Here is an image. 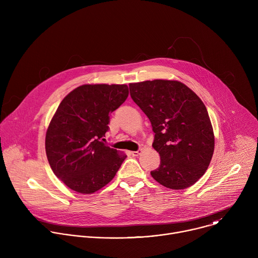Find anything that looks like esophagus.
Returning <instances> with one entry per match:
<instances>
[{
  "mask_svg": "<svg viewBox=\"0 0 258 258\" xmlns=\"http://www.w3.org/2000/svg\"><path fill=\"white\" fill-rule=\"evenodd\" d=\"M141 152H142V149H139L138 151H133V152H131V154H132L133 156H139V155L141 154Z\"/></svg>",
  "mask_w": 258,
  "mask_h": 258,
  "instance_id": "obj_1",
  "label": "esophagus"
}]
</instances>
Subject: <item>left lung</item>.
<instances>
[{
  "instance_id": "1",
  "label": "left lung",
  "mask_w": 258,
  "mask_h": 258,
  "mask_svg": "<svg viewBox=\"0 0 258 258\" xmlns=\"http://www.w3.org/2000/svg\"><path fill=\"white\" fill-rule=\"evenodd\" d=\"M131 97L149 118L160 165L151 171L162 186L182 190L205 173L214 151V135L201 99L177 81L130 84Z\"/></svg>"
}]
</instances>
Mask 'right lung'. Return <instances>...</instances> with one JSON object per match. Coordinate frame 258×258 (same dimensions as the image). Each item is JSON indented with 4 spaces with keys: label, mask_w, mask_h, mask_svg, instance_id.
Instances as JSON below:
<instances>
[{
    "label": "right lung",
    "mask_w": 258,
    "mask_h": 258,
    "mask_svg": "<svg viewBox=\"0 0 258 258\" xmlns=\"http://www.w3.org/2000/svg\"><path fill=\"white\" fill-rule=\"evenodd\" d=\"M126 85H84L60 103L46 134L55 175L71 190L93 194L115 176L126 155L102 141L110 113L127 98Z\"/></svg>",
    "instance_id": "1"
}]
</instances>
